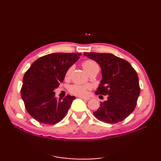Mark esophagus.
<instances>
[{"label":"esophagus","mask_w":161,"mask_h":161,"mask_svg":"<svg viewBox=\"0 0 161 161\" xmlns=\"http://www.w3.org/2000/svg\"><path fill=\"white\" fill-rule=\"evenodd\" d=\"M80 99H82V100H90V97H79Z\"/></svg>","instance_id":"esophagus-1"}]
</instances>
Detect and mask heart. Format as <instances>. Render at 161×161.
Wrapping results in <instances>:
<instances>
[{"label": "heart", "mask_w": 161, "mask_h": 161, "mask_svg": "<svg viewBox=\"0 0 161 161\" xmlns=\"http://www.w3.org/2000/svg\"><path fill=\"white\" fill-rule=\"evenodd\" d=\"M82 66L87 73H90L91 71L95 69H99V66L96 61L93 59H87L85 60L82 63ZM74 67L72 66L66 70L65 76L66 78L69 77L71 75L72 72L73 70ZM91 89V86L89 85H79V84H73L68 88V91L71 94L77 95V96H85L88 93V91Z\"/></svg>", "instance_id": "heart-1"}]
</instances>
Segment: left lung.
I'll return each instance as SVG.
<instances>
[{
  "label": "left lung",
  "instance_id": "left-lung-1",
  "mask_svg": "<svg viewBox=\"0 0 161 161\" xmlns=\"http://www.w3.org/2000/svg\"><path fill=\"white\" fill-rule=\"evenodd\" d=\"M100 65L102 80L95 93L107 95L93 113L100 121L122 122L134 111L141 91L137 73L127 61L111 53H84Z\"/></svg>",
  "mask_w": 161,
  "mask_h": 161
}]
</instances>
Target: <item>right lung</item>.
<instances>
[{
	"label": "right lung",
	"instance_id": "obj_1",
	"mask_svg": "<svg viewBox=\"0 0 161 161\" xmlns=\"http://www.w3.org/2000/svg\"><path fill=\"white\" fill-rule=\"evenodd\" d=\"M81 53H52L39 58L25 72L20 90L27 111L42 124L60 122L71 106L74 96L63 100L54 97V90L63 82L66 70Z\"/></svg>",
	"mask_w": 161,
	"mask_h": 161
}]
</instances>
